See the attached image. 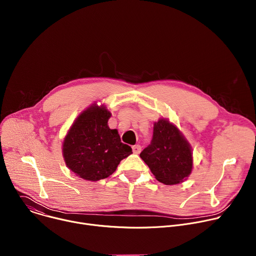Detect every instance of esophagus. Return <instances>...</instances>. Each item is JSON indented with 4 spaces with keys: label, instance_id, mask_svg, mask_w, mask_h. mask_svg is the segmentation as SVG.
<instances>
[{
    "label": "esophagus",
    "instance_id": "obj_1",
    "mask_svg": "<svg viewBox=\"0 0 256 256\" xmlns=\"http://www.w3.org/2000/svg\"><path fill=\"white\" fill-rule=\"evenodd\" d=\"M132 152H134V154H138V153L140 152V150H142L140 144H134V146H132Z\"/></svg>",
    "mask_w": 256,
    "mask_h": 256
}]
</instances>
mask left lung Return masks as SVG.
I'll return each mask as SVG.
<instances>
[{"instance_id": "1", "label": "left lung", "mask_w": 256, "mask_h": 256, "mask_svg": "<svg viewBox=\"0 0 256 256\" xmlns=\"http://www.w3.org/2000/svg\"><path fill=\"white\" fill-rule=\"evenodd\" d=\"M140 157L166 186L178 184L186 180L192 170V152L190 142L166 118L154 124L153 138Z\"/></svg>"}]
</instances>
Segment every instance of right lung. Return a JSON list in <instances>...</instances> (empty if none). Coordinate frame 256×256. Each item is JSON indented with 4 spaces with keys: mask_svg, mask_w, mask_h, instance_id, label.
<instances>
[{
    "mask_svg": "<svg viewBox=\"0 0 256 256\" xmlns=\"http://www.w3.org/2000/svg\"><path fill=\"white\" fill-rule=\"evenodd\" d=\"M112 114L104 105L92 104L72 124L62 144V156L77 176L97 181L112 175L132 152L122 142L118 130L107 124Z\"/></svg>",
    "mask_w": 256,
    "mask_h": 256,
    "instance_id": "right-lung-1",
    "label": "right lung"
}]
</instances>
